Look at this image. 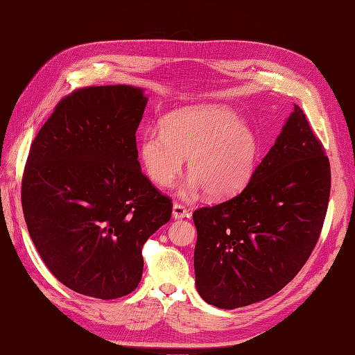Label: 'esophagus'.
Segmentation results:
<instances>
[{
  "mask_svg": "<svg viewBox=\"0 0 355 355\" xmlns=\"http://www.w3.org/2000/svg\"><path fill=\"white\" fill-rule=\"evenodd\" d=\"M171 214H173L175 219H184V218L189 216V211L185 206H182V204H179V202H175L173 204V213H171Z\"/></svg>",
  "mask_w": 355,
  "mask_h": 355,
  "instance_id": "obj_1",
  "label": "esophagus"
}]
</instances>
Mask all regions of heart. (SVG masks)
Instances as JSON below:
<instances>
[{
    "instance_id": "obj_1",
    "label": "heart",
    "mask_w": 355,
    "mask_h": 355,
    "mask_svg": "<svg viewBox=\"0 0 355 355\" xmlns=\"http://www.w3.org/2000/svg\"><path fill=\"white\" fill-rule=\"evenodd\" d=\"M259 155L252 127L223 106H198L171 112L159 130L148 128L139 139L137 157L148 179L167 188L188 158L192 175L184 189H206L211 198H227L250 180Z\"/></svg>"
}]
</instances>
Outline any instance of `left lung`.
<instances>
[{
  "label": "left lung",
  "mask_w": 355,
  "mask_h": 355,
  "mask_svg": "<svg viewBox=\"0 0 355 355\" xmlns=\"http://www.w3.org/2000/svg\"><path fill=\"white\" fill-rule=\"evenodd\" d=\"M329 196V158L295 105L240 194L192 214L200 296L234 309L280 292L314 250Z\"/></svg>",
  "instance_id": "left-lung-1"
}]
</instances>
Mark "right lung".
<instances>
[{
  "instance_id": "add662e5",
  "label": "right lung",
  "mask_w": 355,
  "mask_h": 355,
  "mask_svg": "<svg viewBox=\"0 0 355 355\" xmlns=\"http://www.w3.org/2000/svg\"><path fill=\"white\" fill-rule=\"evenodd\" d=\"M148 98L132 85H99L62 99L31 145L22 180L28 231L50 272L98 299L132 293L142 247L171 216V200L137 161Z\"/></svg>"
}]
</instances>
